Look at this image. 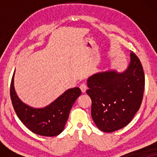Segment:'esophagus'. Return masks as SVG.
<instances>
[{
    "label": "esophagus",
    "mask_w": 157,
    "mask_h": 157,
    "mask_svg": "<svg viewBox=\"0 0 157 157\" xmlns=\"http://www.w3.org/2000/svg\"><path fill=\"white\" fill-rule=\"evenodd\" d=\"M87 86H86V83H81V86H80V89H81V91L83 92V93H85L86 92V91L87 90Z\"/></svg>",
    "instance_id": "obj_1"
}]
</instances>
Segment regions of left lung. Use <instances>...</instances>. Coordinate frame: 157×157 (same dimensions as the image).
Segmentation results:
<instances>
[{"label": "left lung", "instance_id": "obj_1", "mask_svg": "<svg viewBox=\"0 0 157 157\" xmlns=\"http://www.w3.org/2000/svg\"><path fill=\"white\" fill-rule=\"evenodd\" d=\"M131 61L124 72L107 71L94 74L87 81L91 98V117L104 132H113L130 123L140 108L145 77L140 60L130 53Z\"/></svg>", "mask_w": 157, "mask_h": 157}]
</instances>
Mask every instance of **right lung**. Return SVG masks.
<instances>
[{"label": "right lung", "mask_w": 157, "mask_h": 157, "mask_svg": "<svg viewBox=\"0 0 157 157\" xmlns=\"http://www.w3.org/2000/svg\"><path fill=\"white\" fill-rule=\"evenodd\" d=\"M14 75L10 83V94L13 106L19 119L36 134L55 136L63 132L71 109L81 94L78 87L66 91L54 101L44 108L36 109L25 104L18 97L14 89Z\"/></svg>", "instance_id": "right-lung-1"}]
</instances>
